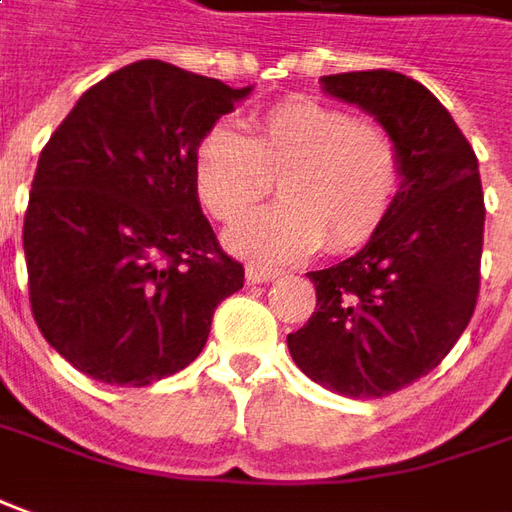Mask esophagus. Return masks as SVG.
Here are the masks:
<instances>
[{"label": "esophagus", "instance_id": "34e87169", "mask_svg": "<svg viewBox=\"0 0 512 512\" xmlns=\"http://www.w3.org/2000/svg\"><path fill=\"white\" fill-rule=\"evenodd\" d=\"M245 276H248V284H264V281L278 278V270L276 267H267V264H248Z\"/></svg>", "mask_w": 512, "mask_h": 512}]
</instances>
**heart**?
I'll return each instance as SVG.
<instances>
[{
	"label": "heart",
	"instance_id": "1",
	"mask_svg": "<svg viewBox=\"0 0 512 512\" xmlns=\"http://www.w3.org/2000/svg\"><path fill=\"white\" fill-rule=\"evenodd\" d=\"M276 178L281 203L250 214L228 245L264 262H287L326 245L362 248L396 206L404 153L379 122L312 97H287L250 119L245 136L217 122L195 144L192 183L217 222L239 220Z\"/></svg>",
	"mask_w": 512,
	"mask_h": 512
}]
</instances>
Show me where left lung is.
Wrapping results in <instances>:
<instances>
[{
	"instance_id": "left-lung-1",
	"label": "left lung",
	"mask_w": 512,
	"mask_h": 512,
	"mask_svg": "<svg viewBox=\"0 0 512 512\" xmlns=\"http://www.w3.org/2000/svg\"><path fill=\"white\" fill-rule=\"evenodd\" d=\"M323 86L396 136L404 183L357 256L306 273L315 312L287 345L317 384L340 396L382 398L438 368L477 309L482 181L449 111L407 74H329Z\"/></svg>"
}]
</instances>
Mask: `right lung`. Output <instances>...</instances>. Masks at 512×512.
Returning <instances> with one entry per match:
<instances>
[{
  "label": "right lung",
  "instance_id": "right-lung-1",
  "mask_svg": "<svg viewBox=\"0 0 512 512\" xmlns=\"http://www.w3.org/2000/svg\"><path fill=\"white\" fill-rule=\"evenodd\" d=\"M250 88L136 61L49 136L24 211L35 323L80 373L158 382L209 340L245 267L220 248L192 183L197 139Z\"/></svg>",
  "mask_w": 512,
  "mask_h": 512
}]
</instances>
